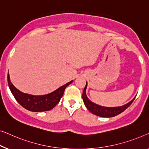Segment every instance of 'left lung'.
Here are the masks:
<instances>
[{"mask_svg": "<svg viewBox=\"0 0 149 149\" xmlns=\"http://www.w3.org/2000/svg\"><path fill=\"white\" fill-rule=\"evenodd\" d=\"M86 87L87 82L86 84L82 94L83 101L84 102L85 106L86 107V108L92 113L102 117H111L120 114L121 113H122L123 111H125L127 107H129L131 105V104L132 103L134 100L136 98L134 97L130 102H129L128 103L125 104L123 106L116 107H106L100 106L98 105V104L94 103V102L91 101V100L88 99V98L86 96Z\"/></svg>", "mask_w": 149, "mask_h": 149, "instance_id": "obj_1", "label": "left lung"}]
</instances>
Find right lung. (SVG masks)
<instances>
[{"label": "right lung", "mask_w": 149, "mask_h": 149, "mask_svg": "<svg viewBox=\"0 0 149 149\" xmlns=\"http://www.w3.org/2000/svg\"><path fill=\"white\" fill-rule=\"evenodd\" d=\"M8 84L11 93L14 96L17 101L27 110L33 112L47 111L54 108L60 101L63 95L65 89L68 85L72 83V81L62 86L56 91L45 95H32L22 93L17 89L10 80L9 74L7 76Z\"/></svg>", "instance_id": "obj_1"}]
</instances>
